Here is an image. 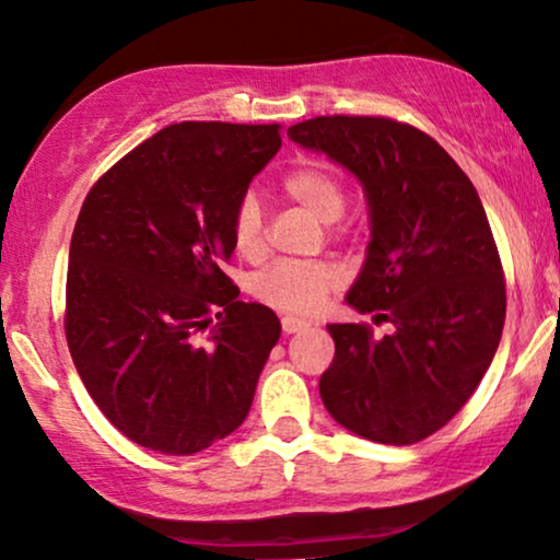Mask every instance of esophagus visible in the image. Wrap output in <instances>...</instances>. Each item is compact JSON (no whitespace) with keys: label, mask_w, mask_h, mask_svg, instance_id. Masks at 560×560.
<instances>
[{"label":"esophagus","mask_w":560,"mask_h":560,"mask_svg":"<svg viewBox=\"0 0 560 560\" xmlns=\"http://www.w3.org/2000/svg\"><path fill=\"white\" fill-rule=\"evenodd\" d=\"M280 324H282V332H285V335H295V332H301V329L308 327L306 322L295 319V316H282Z\"/></svg>","instance_id":"esophagus-1"}]
</instances>
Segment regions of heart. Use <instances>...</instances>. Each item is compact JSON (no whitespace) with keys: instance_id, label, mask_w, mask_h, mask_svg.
I'll return each instance as SVG.
<instances>
[{"instance_id":"b5f03b06","label":"heart","mask_w":560,"mask_h":560,"mask_svg":"<svg viewBox=\"0 0 560 560\" xmlns=\"http://www.w3.org/2000/svg\"><path fill=\"white\" fill-rule=\"evenodd\" d=\"M282 189L288 197L314 212L324 223H335L348 205V191L340 176L329 168L327 163L306 161L288 171L282 178ZM233 246L241 257L254 259L265 254L267 248V220L265 207L257 195H244L233 207L231 218ZM342 272L332 261H295L278 259L272 265L259 269L248 280V293L265 303V306L278 308V312L308 316L316 314L327 301V295L340 288Z\"/></svg>"}]
</instances>
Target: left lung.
<instances>
[{"label": "left lung", "instance_id": "8db88e82", "mask_svg": "<svg viewBox=\"0 0 560 560\" xmlns=\"http://www.w3.org/2000/svg\"><path fill=\"white\" fill-rule=\"evenodd\" d=\"M361 178L369 257L348 303L389 322L329 324L319 395L337 423L378 444H418L465 407L499 348L506 280L486 210L441 144L386 116H316L288 129Z\"/></svg>", "mask_w": 560, "mask_h": 560}]
</instances>
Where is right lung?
Wrapping results in <instances>:
<instances>
[{"label":"right lung","mask_w":560,"mask_h":560,"mask_svg":"<svg viewBox=\"0 0 560 560\" xmlns=\"http://www.w3.org/2000/svg\"><path fill=\"white\" fill-rule=\"evenodd\" d=\"M280 129L171 124L82 202L67 267L69 353L103 416L144 448L197 454L248 416L280 322L238 301L223 261L236 248L233 207L280 150Z\"/></svg>","instance_id":"add662e5"}]
</instances>
